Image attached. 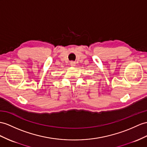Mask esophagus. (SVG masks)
<instances>
[{
    "mask_svg": "<svg viewBox=\"0 0 147 147\" xmlns=\"http://www.w3.org/2000/svg\"><path fill=\"white\" fill-rule=\"evenodd\" d=\"M76 62H74V61H71V62H70V65L71 66V67H75L76 66Z\"/></svg>",
    "mask_w": 147,
    "mask_h": 147,
    "instance_id": "1",
    "label": "esophagus"
}]
</instances>
